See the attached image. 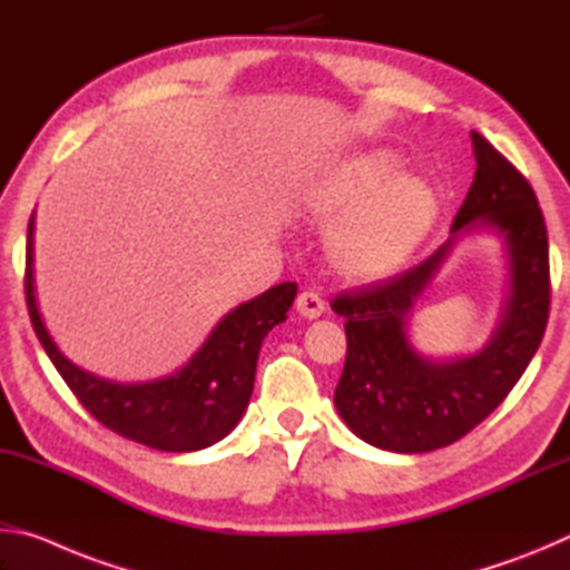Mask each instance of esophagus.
Masks as SVG:
<instances>
[{
	"mask_svg": "<svg viewBox=\"0 0 570 570\" xmlns=\"http://www.w3.org/2000/svg\"><path fill=\"white\" fill-rule=\"evenodd\" d=\"M296 312L306 316V320H316L324 314V302L316 292H302L296 298Z\"/></svg>",
	"mask_w": 570,
	"mask_h": 570,
	"instance_id": "34e87169",
	"label": "esophagus"
}]
</instances>
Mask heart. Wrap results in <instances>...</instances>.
Returning <instances> with one entry per match:
<instances>
[{"mask_svg": "<svg viewBox=\"0 0 570 570\" xmlns=\"http://www.w3.org/2000/svg\"><path fill=\"white\" fill-rule=\"evenodd\" d=\"M400 158L374 150L324 178L308 196L316 218H336L330 256L350 276H380L400 266L435 224L438 196L428 180L400 173Z\"/></svg>", "mask_w": 570, "mask_h": 570, "instance_id": "obj_1", "label": "heart"}]
</instances>
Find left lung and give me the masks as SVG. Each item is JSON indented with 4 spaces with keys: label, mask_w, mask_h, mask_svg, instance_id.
I'll use <instances>...</instances> for the list:
<instances>
[{
    "label": "left lung",
    "mask_w": 570,
    "mask_h": 570,
    "mask_svg": "<svg viewBox=\"0 0 570 570\" xmlns=\"http://www.w3.org/2000/svg\"><path fill=\"white\" fill-rule=\"evenodd\" d=\"M475 180L452 220V238L428 262L370 286L334 296L344 316L346 362L334 404L356 438L392 452L452 445L488 417L538 352L551 308V266L543 210L530 183L472 130ZM493 227L511 262V296L491 342L472 357L435 363L406 340L413 304L454 238Z\"/></svg>",
    "instance_id": "obj_1"
}]
</instances>
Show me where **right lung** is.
I'll use <instances>...</instances> for the list:
<instances>
[{"label": "right lung", "mask_w": 570, "mask_h": 570, "mask_svg": "<svg viewBox=\"0 0 570 570\" xmlns=\"http://www.w3.org/2000/svg\"><path fill=\"white\" fill-rule=\"evenodd\" d=\"M35 218L27 228L24 294L37 340L82 407L105 428L163 452L204 450L224 440L246 412L254 392L258 350L286 322L296 284L286 282L236 306L180 372L156 382L122 384L85 372L57 350L35 298Z\"/></svg>", "instance_id": "1"}]
</instances>
